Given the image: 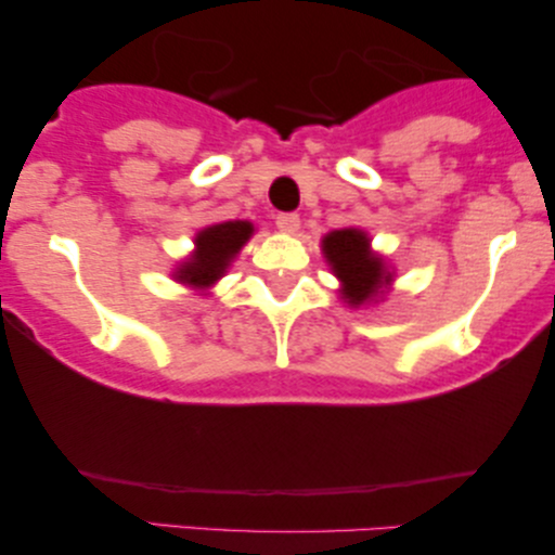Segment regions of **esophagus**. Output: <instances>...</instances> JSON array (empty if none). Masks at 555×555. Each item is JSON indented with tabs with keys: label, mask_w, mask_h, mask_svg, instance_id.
<instances>
[{
	"label": "esophagus",
	"mask_w": 555,
	"mask_h": 555,
	"mask_svg": "<svg viewBox=\"0 0 555 555\" xmlns=\"http://www.w3.org/2000/svg\"><path fill=\"white\" fill-rule=\"evenodd\" d=\"M278 230L285 234H295L300 230V217L295 211H285V215H278Z\"/></svg>",
	"instance_id": "esophagus-1"
}]
</instances>
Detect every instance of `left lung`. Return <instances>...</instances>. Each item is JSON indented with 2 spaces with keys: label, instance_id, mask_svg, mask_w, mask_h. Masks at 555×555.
<instances>
[{
  "label": "left lung",
  "instance_id": "8db88e82",
  "mask_svg": "<svg viewBox=\"0 0 555 555\" xmlns=\"http://www.w3.org/2000/svg\"><path fill=\"white\" fill-rule=\"evenodd\" d=\"M321 249L331 272L340 280V298L351 308L369 306L384 293V287L391 285L393 275L386 268L384 257L371 249V240L363 230L346 227L328 232Z\"/></svg>",
  "mask_w": 555,
  "mask_h": 555
}]
</instances>
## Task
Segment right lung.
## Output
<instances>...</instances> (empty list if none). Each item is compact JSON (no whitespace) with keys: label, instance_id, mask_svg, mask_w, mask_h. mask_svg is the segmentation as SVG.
<instances>
[{"label":"right lung","instance_id":"add662e5","mask_svg":"<svg viewBox=\"0 0 555 555\" xmlns=\"http://www.w3.org/2000/svg\"><path fill=\"white\" fill-rule=\"evenodd\" d=\"M253 232L255 227L242 222V219L204 227L194 237L196 249L189 255V260L179 264L173 278L189 287H196V291H207L224 275L234 257L240 255V249L245 247V242L253 237Z\"/></svg>","mask_w":555,"mask_h":555}]
</instances>
